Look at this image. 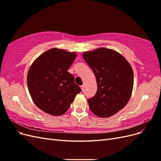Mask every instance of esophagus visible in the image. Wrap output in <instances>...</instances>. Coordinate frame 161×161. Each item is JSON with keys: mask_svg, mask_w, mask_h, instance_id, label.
<instances>
[{"mask_svg": "<svg viewBox=\"0 0 161 161\" xmlns=\"http://www.w3.org/2000/svg\"><path fill=\"white\" fill-rule=\"evenodd\" d=\"M80 88L82 89V91H84V88H85V86L84 85H81L80 86Z\"/></svg>", "mask_w": 161, "mask_h": 161, "instance_id": "obj_1", "label": "esophagus"}]
</instances>
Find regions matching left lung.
Instances as JSON below:
<instances>
[{"label": "left lung", "instance_id": "8db88e82", "mask_svg": "<svg viewBox=\"0 0 161 161\" xmlns=\"http://www.w3.org/2000/svg\"><path fill=\"white\" fill-rule=\"evenodd\" d=\"M95 75L97 91L88 99L91 111L108 118L123 109L132 92L134 73L130 63L119 53L105 47L82 53Z\"/></svg>", "mask_w": 161, "mask_h": 161}]
</instances>
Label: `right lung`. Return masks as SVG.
Masks as SVG:
<instances>
[{"label":"right lung","mask_w":161,"mask_h":161,"mask_svg":"<svg viewBox=\"0 0 161 161\" xmlns=\"http://www.w3.org/2000/svg\"><path fill=\"white\" fill-rule=\"evenodd\" d=\"M76 56L75 52L52 48L33 62L27 82L32 100L39 108L52 115H61L69 110L81 89L68 72Z\"/></svg>","instance_id":"add662e5"}]
</instances>
